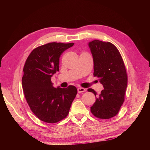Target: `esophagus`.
I'll return each mask as SVG.
<instances>
[{"label": "esophagus", "mask_w": 150, "mask_h": 150, "mask_svg": "<svg viewBox=\"0 0 150 150\" xmlns=\"http://www.w3.org/2000/svg\"><path fill=\"white\" fill-rule=\"evenodd\" d=\"M77 91L78 93H82V92L86 91V89L84 88H78Z\"/></svg>", "instance_id": "34e87169"}]
</instances>
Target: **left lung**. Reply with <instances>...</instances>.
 Masks as SVG:
<instances>
[{
    "label": "left lung",
    "mask_w": 150,
    "mask_h": 150,
    "mask_svg": "<svg viewBox=\"0 0 150 150\" xmlns=\"http://www.w3.org/2000/svg\"><path fill=\"white\" fill-rule=\"evenodd\" d=\"M88 46L93 59V75L99 79L104 87L91 107V112L99 119H110L118 113L124 101L128 84L125 66L113 44L93 40L88 43ZM88 91L96 96L93 89Z\"/></svg>",
    "instance_id": "obj_1"
}]
</instances>
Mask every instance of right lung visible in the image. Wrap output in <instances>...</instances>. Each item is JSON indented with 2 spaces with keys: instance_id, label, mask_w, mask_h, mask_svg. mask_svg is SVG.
I'll use <instances>...</instances> for the list:
<instances>
[{
  "instance_id": "obj_1",
  "label": "right lung",
  "mask_w": 150,
  "mask_h": 150,
  "mask_svg": "<svg viewBox=\"0 0 150 150\" xmlns=\"http://www.w3.org/2000/svg\"><path fill=\"white\" fill-rule=\"evenodd\" d=\"M74 43L51 42L36 47L25 63L22 78L23 91L31 110L40 120L55 123L66 118L77 93L74 86L54 88L51 81L59 71V58Z\"/></svg>"
}]
</instances>
